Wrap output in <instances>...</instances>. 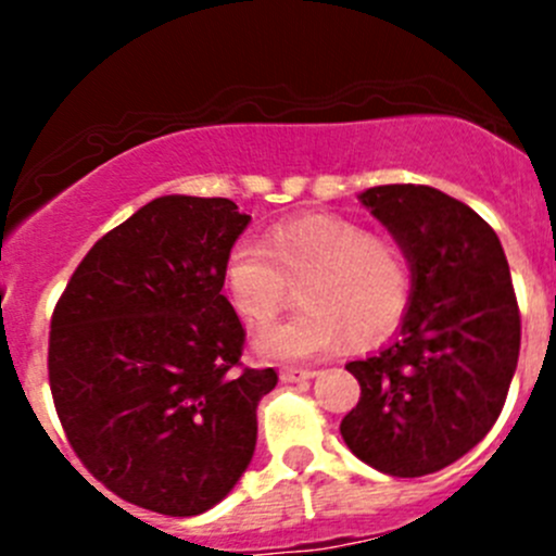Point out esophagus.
Segmentation results:
<instances>
[{
  "label": "esophagus",
  "instance_id": "1",
  "mask_svg": "<svg viewBox=\"0 0 556 556\" xmlns=\"http://www.w3.org/2000/svg\"><path fill=\"white\" fill-rule=\"evenodd\" d=\"M317 377V371H312V368H282V371H279V379H282V382H306V379H314Z\"/></svg>",
  "mask_w": 556,
  "mask_h": 556
}]
</instances>
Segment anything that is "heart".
I'll return each instance as SVG.
<instances>
[{
    "mask_svg": "<svg viewBox=\"0 0 556 556\" xmlns=\"http://www.w3.org/2000/svg\"><path fill=\"white\" fill-rule=\"evenodd\" d=\"M223 285L247 328H266L299 285L304 309L261 333L257 350L304 361L341 341L374 344L401 325L412 268L392 239L339 215H304L274 226L263 244L239 239L223 263Z\"/></svg>",
    "mask_w": 556,
    "mask_h": 556,
    "instance_id": "1",
    "label": "heart"
}]
</instances>
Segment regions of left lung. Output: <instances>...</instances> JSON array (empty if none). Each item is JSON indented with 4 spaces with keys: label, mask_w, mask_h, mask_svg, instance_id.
Segmentation results:
<instances>
[{
    "label": "left lung",
    "mask_w": 556,
    "mask_h": 556,
    "mask_svg": "<svg viewBox=\"0 0 556 556\" xmlns=\"http://www.w3.org/2000/svg\"><path fill=\"white\" fill-rule=\"evenodd\" d=\"M363 206L412 266V299L387 350L346 363L361 401L341 419L355 457L417 479L473 450L506 403L521 319L506 252L468 204L428 185H377Z\"/></svg>",
    "instance_id": "left-lung-1"
}]
</instances>
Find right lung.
I'll return each instance as SVG.
<instances>
[{
  "label": "right lung",
  "mask_w": 556,
  "mask_h": 556,
  "mask_svg": "<svg viewBox=\"0 0 556 556\" xmlns=\"http://www.w3.org/2000/svg\"><path fill=\"white\" fill-rule=\"evenodd\" d=\"M250 215L161 195L104 233L50 319L48 379L80 463L126 503L195 517L250 465L274 368H242L223 263Z\"/></svg>",
  "instance_id": "right-lung-1"
}]
</instances>
